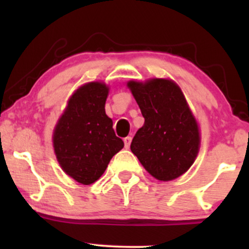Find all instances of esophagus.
<instances>
[{
    "label": "esophagus",
    "mask_w": 249,
    "mask_h": 249,
    "mask_svg": "<svg viewBox=\"0 0 249 249\" xmlns=\"http://www.w3.org/2000/svg\"><path fill=\"white\" fill-rule=\"evenodd\" d=\"M131 141H132V138L131 137H126V138H124V144H125V147L128 148L131 145Z\"/></svg>",
    "instance_id": "obj_1"
}]
</instances>
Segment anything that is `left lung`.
<instances>
[{"instance_id": "8db88e82", "label": "left lung", "mask_w": 249, "mask_h": 249, "mask_svg": "<svg viewBox=\"0 0 249 249\" xmlns=\"http://www.w3.org/2000/svg\"><path fill=\"white\" fill-rule=\"evenodd\" d=\"M139 105L144 125L131 151L153 178L171 181L190 170L199 153L200 128L181 88L170 78L126 83Z\"/></svg>"}]
</instances>
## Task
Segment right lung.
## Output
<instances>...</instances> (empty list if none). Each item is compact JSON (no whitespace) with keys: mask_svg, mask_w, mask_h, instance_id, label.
<instances>
[{"mask_svg":"<svg viewBox=\"0 0 249 249\" xmlns=\"http://www.w3.org/2000/svg\"><path fill=\"white\" fill-rule=\"evenodd\" d=\"M110 88L104 82L85 83L72 92L53 132L59 166L82 185H91L107 170L111 158L124 147L105 113Z\"/></svg>","mask_w":249,"mask_h":249,"instance_id":"right-lung-1","label":"right lung"}]
</instances>
